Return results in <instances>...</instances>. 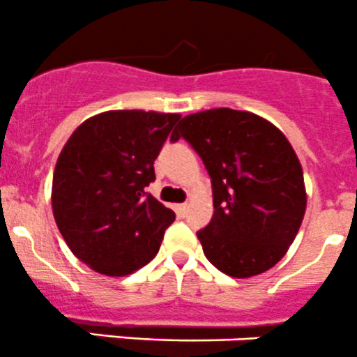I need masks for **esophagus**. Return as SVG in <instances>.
<instances>
[{"label": "esophagus", "mask_w": 357, "mask_h": 357, "mask_svg": "<svg viewBox=\"0 0 357 357\" xmlns=\"http://www.w3.org/2000/svg\"><path fill=\"white\" fill-rule=\"evenodd\" d=\"M186 211H188V204H178V206H176V213H178L179 216H185Z\"/></svg>", "instance_id": "1"}]
</instances>
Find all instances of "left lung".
<instances>
[{
	"label": "left lung",
	"mask_w": 357,
	"mask_h": 357,
	"mask_svg": "<svg viewBox=\"0 0 357 357\" xmlns=\"http://www.w3.org/2000/svg\"><path fill=\"white\" fill-rule=\"evenodd\" d=\"M183 137L211 176L214 214L197 231L218 271L244 279L286 255L307 207L303 171L284 134L261 116L216 108L185 116Z\"/></svg>",
	"instance_id": "1"
}]
</instances>
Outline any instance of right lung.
Here are the masks:
<instances>
[{
	"instance_id": "right-lung-1",
	"label": "right lung",
	"mask_w": 357,
	"mask_h": 357,
	"mask_svg": "<svg viewBox=\"0 0 357 357\" xmlns=\"http://www.w3.org/2000/svg\"><path fill=\"white\" fill-rule=\"evenodd\" d=\"M181 119L106 112L85 120L62 148L52 183L55 223L73 255L99 274H132L155 258L176 220L146 192L153 162Z\"/></svg>"
}]
</instances>
